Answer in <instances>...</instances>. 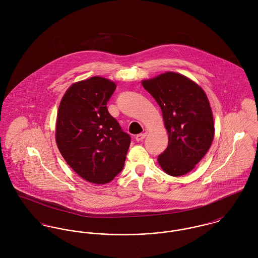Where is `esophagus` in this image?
<instances>
[{
	"instance_id": "1",
	"label": "esophagus",
	"mask_w": 258,
	"mask_h": 258,
	"mask_svg": "<svg viewBox=\"0 0 258 258\" xmlns=\"http://www.w3.org/2000/svg\"><path fill=\"white\" fill-rule=\"evenodd\" d=\"M146 136H147V132H145V133H141V134H138V135L136 136V140H137V141H142Z\"/></svg>"
}]
</instances>
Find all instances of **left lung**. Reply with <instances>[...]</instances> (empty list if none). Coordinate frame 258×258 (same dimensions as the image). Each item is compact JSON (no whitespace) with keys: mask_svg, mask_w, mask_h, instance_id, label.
<instances>
[{"mask_svg":"<svg viewBox=\"0 0 258 258\" xmlns=\"http://www.w3.org/2000/svg\"><path fill=\"white\" fill-rule=\"evenodd\" d=\"M142 84L159 104L169 134L168 147L158 162L168 175L183 176L205 157L214 140L209 99L197 83L176 73L160 74Z\"/></svg>","mask_w":258,"mask_h":258,"instance_id":"obj_1","label":"left lung"}]
</instances>
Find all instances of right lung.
I'll return each instance as SVG.
<instances>
[{"mask_svg": "<svg viewBox=\"0 0 258 258\" xmlns=\"http://www.w3.org/2000/svg\"><path fill=\"white\" fill-rule=\"evenodd\" d=\"M115 89L113 81L93 76L73 84L58 107V150L77 175L93 184L109 183L122 171L131 143L106 106Z\"/></svg>", "mask_w": 258, "mask_h": 258, "instance_id": "1", "label": "right lung"}]
</instances>
